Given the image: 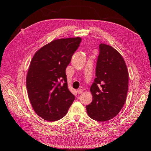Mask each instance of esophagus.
<instances>
[{
    "label": "esophagus",
    "instance_id": "34e87169",
    "mask_svg": "<svg viewBox=\"0 0 151 151\" xmlns=\"http://www.w3.org/2000/svg\"><path fill=\"white\" fill-rule=\"evenodd\" d=\"M77 93H78L79 94H81L82 93H83V89H77Z\"/></svg>",
    "mask_w": 151,
    "mask_h": 151
}]
</instances>
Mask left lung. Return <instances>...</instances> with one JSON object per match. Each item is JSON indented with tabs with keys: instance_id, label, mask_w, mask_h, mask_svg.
<instances>
[{
	"instance_id": "8db88e82",
	"label": "left lung",
	"mask_w": 151,
	"mask_h": 151,
	"mask_svg": "<svg viewBox=\"0 0 151 151\" xmlns=\"http://www.w3.org/2000/svg\"><path fill=\"white\" fill-rule=\"evenodd\" d=\"M94 82L90 91L93 101L86 106L92 119L106 122L120 111L126 101L129 72L126 63L117 50L104 43L99 45Z\"/></svg>"
}]
</instances>
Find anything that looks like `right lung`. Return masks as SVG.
<instances>
[{
	"instance_id": "obj_1",
	"label": "right lung",
	"mask_w": 151,
	"mask_h": 151,
	"mask_svg": "<svg viewBox=\"0 0 151 151\" xmlns=\"http://www.w3.org/2000/svg\"><path fill=\"white\" fill-rule=\"evenodd\" d=\"M79 37L52 41L36 52L26 77V88L36 113L48 122L61 119L75 96L68 90L65 69L79 47Z\"/></svg>"
}]
</instances>
